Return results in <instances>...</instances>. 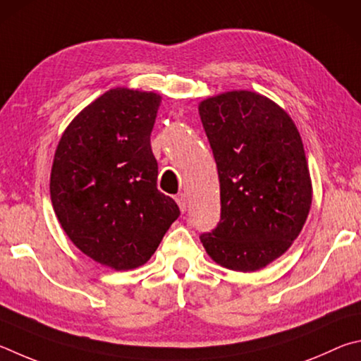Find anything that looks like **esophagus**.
<instances>
[{
    "label": "esophagus",
    "mask_w": 361,
    "mask_h": 361,
    "mask_svg": "<svg viewBox=\"0 0 361 361\" xmlns=\"http://www.w3.org/2000/svg\"><path fill=\"white\" fill-rule=\"evenodd\" d=\"M176 203L179 204V209H180L182 212H185V209H187V198H185L184 193L177 195V197H176Z\"/></svg>",
    "instance_id": "1"
}]
</instances>
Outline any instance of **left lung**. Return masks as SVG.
I'll return each mask as SVG.
<instances>
[{
  "label": "left lung",
  "mask_w": 361,
  "mask_h": 361,
  "mask_svg": "<svg viewBox=\"0 0 361 361\" xmlns=\"http://www.w3.org/2000/svg\"><path fill=\"white\" fill-rule=\"evenodd\" d=\"M220 180V222L201 243L220 267L252 273L282 254L306 224L312 182L292 117L263 94L233 90L198 106Z\"/></svg>",
  "instance_id": "8db88e82"
}]
</instances>
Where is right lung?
Listing matches in <instances>:
<instances>
[{"mask_svg": "<svg viewBox=\"0 0 361 361\" xmlns=\"http://www.w3.org/2000/svg\"><path fill=\"white\" fill-rule=\"evenodd\" d=\"M160 103L154 92L111 88L73 118L55 150L50 200L61 228L116 271L147 263L180 214L157 188L150 133Z\"/></svg>", "mask_w": 361, "mask_h": 361, "instance_id": "1", "label": "right lung"}]
</instances>
